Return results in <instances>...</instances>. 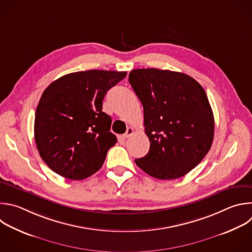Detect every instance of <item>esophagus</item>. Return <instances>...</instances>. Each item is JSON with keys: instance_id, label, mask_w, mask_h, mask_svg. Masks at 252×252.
I'll use <instances>...</instances> for the list:
<instances>
[{"instance_id": "obj_1", "label": "esophagus", "mask_w": 252, "mask_h": 252, "mask_svg": "<svg viewBox=\"0 0 252 252\" xmlns=\"http://www.w3.org/2000/svg\"><path fill=\"white\" fill-rule=\"evenodd\" d=\"M133 132H134V129H133L132 127H130V126H129V127L126 129V132L125 133L124 137H125V138H127V137H129Z\"/></svg>"}]
</instances>
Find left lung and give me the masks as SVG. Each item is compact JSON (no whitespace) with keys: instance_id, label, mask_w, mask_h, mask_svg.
Returning a JSON list of instances; mask_svg holds the SVG:
<instances>
[{"instance_id":"obj_1","label":"left lung","mask_w":252,"mask_h":252,"mask_svg":"<svg viewBox=\"0 0 252 252\" xmlns=\"http://www.w3.org/2000/svg\"><path fill=\"white\" fill-rule=\"evenodd\" d=\"M128 82L143 106L148 153L135 159L148 175L180 178L209 152L215 121L205 90L184 73L156 68L134 69Z\"/></svg>"}]
</instances>
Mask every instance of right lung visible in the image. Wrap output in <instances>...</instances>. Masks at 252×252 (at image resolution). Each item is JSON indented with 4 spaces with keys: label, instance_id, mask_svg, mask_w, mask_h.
I'll return each mask as SVG.
<instances>
[{
    "label": "right lung",
    "instance_id": "obj_1",
    "mask_svg": "<svg viewBox=\"0 0 252 252\" xmlns=\"http://www.w3.org/2000/svg\"><path fill=\"white\" fill-rule=\"evenodd\" d=\"M126 72L88 70L60 77L44 90L35 112L34 139L49 168L70 180L96 173L117 143L104 113L107 92Z\"/></svg>",
    "mask_w": 252,
    "mask_h": 252
}]
</instances>
